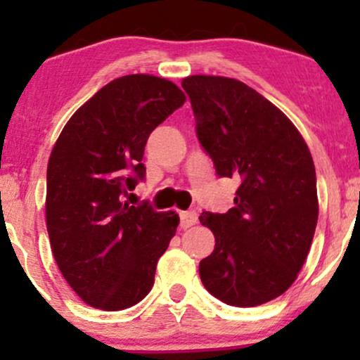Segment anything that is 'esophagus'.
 <instances>
[{"label": "esophagus", "mask_w": 360, "mask_h": 360, "mask_svg": "<svg viewBox=\"0 0 360 360\" xmlns=\"http://www.w3.org/2000/svg\"><path fill=\"white\" fill-rule=\"evenodd\" d=\"M198 221V213L189 210V212H181V226L183 229H189V226L194 225Z\"/></svg>", "instance_id": "obj_1"}]
</instances>
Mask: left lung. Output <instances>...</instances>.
Returning <instances> with one entry per match:
<instances>
[{
    "mask_svg": "<svg viewBox=\"0 0 360 360\" xmlns=\"http://www.w3.org/2000/svg\"><path fill=\"white\" fill-rule=\"evenodd\" d=\"M181 84L217 174L240 179L233 208L201 213L217 243L200 262V278L230 307H259L295 283L311 247L315 164L291 120L255 89L221 76Z\"/></svg>",
    "mask_w": 360,
    "mask_h": 360,
    "instance_id": "1",
    "label": "left lung"
}]
</instances>
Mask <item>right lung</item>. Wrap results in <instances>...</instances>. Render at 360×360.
Segmentation results:
<instances>
[{"label": "right lung", "mask_w": 360, "mask_h": 360, "mask_svg": "<svg viewBox=\"0 0 360 360\" xmlns=\"http://www.w3.org/2000/svg\"><path fill=\"white\" fill-rule=\"evenodd\" d=\"M174 82L130 74L108 82L65 123L47 166L45 218L57 266L89 307L118 311L154 286L179 217L123 196L146 179L143 148L184 105Z\"/></svg>", "instance_id": "add662e5"}]
</instances>
